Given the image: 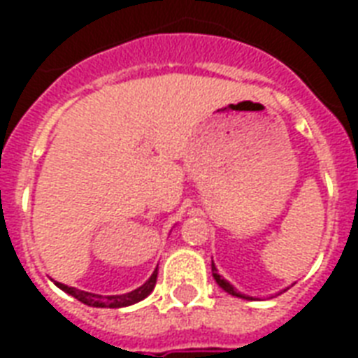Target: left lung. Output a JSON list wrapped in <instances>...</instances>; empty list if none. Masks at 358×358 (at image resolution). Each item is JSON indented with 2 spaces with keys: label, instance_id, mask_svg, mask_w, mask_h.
<instances>
[{
  "label": "left lung",
  "instance_id": "obj_1",
  "mask_svg": "<svg viewBox=\"0 0 358 358\" xmlns=\"http://www.w3.org/2000/svg\"><path fill=\"white\" fill-rule=\"evenodd\" d=\"M213 278L217 280V284L220 285V287H222L226 293H230V295H234V297H241V299H251V297H248V295H243V293L238 292V289H236V287H234L230 282H226L224 278L218 274V270H217V266H215V263H213Z\"/></svg>",
  "mask_w": 358,
  "mask_h": 358
}]
</instances>
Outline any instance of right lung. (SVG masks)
I'll return each mask as SVG.
<instances>
[{"label": "right lung", "mask_w": 358, "mask_h": 358, "mask_svg": "<svg viewBox=\"0 0 358 358\" xmlns=\"http://www.w3.org/2000/svg\"><path fill=\"white\" fill-rule=\"evenodd\" d=\"M155 284H157V268L145 284L140 285L138 289H134V292L130 293H122V295H97V293L82 292V289H76V287H69V285L61 284V282H57V287H61L65 293L73 295L74 299L82 301L84 305H90V307L120 308V307H130V305H134V303L145 299L149 293L153 292Z\"/></svg>", "instance_id": "add662e5"}]
</instances>
